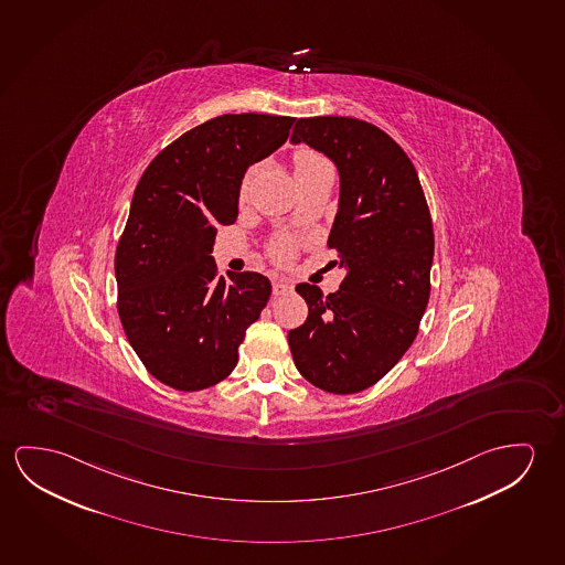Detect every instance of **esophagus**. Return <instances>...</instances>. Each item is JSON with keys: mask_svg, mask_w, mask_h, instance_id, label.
I'll return each instance as SVG.
<instances>
[{"mask_svg": "<svg viewBox=\"0 0 565 565\" xmlns=\"http://www.w3.org/2000/svg\"><path fill=\"white\" fill-rule=\"evenodd\" d=\"M291 289H294V287L289 286L284 279H274V284H271V294L276 297L289 294Z\"/></svg>", "mask_w": 565, "mask_h": 565, "instance_id": "1", "label": "esophagus"}]
</instances>
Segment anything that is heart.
Segmentation results:
<instances>
[{"mask_svg":"<svg viewBox=\"0 0 565 565\" xmlns=\"http://www.w3.org/2000/svg\"><path fill=\"white\" fill-rule=\"evenodd\" d=\"M317 162H322V158L319 154H315L311 150H301V152L296 154V172L297 170H303L307 166L317 164ZM248 180H250V175H246L243 183H241V191H238L241 200H244L246 190H248ZM291 256H294V244L289 243V241H279L271 248V258L278 262V264H287V262L291 260Z\"/></svg>","mask_w":565,"mask_h":565,"instance_id":"b5f03b06","label":"heart"}]
</instances>
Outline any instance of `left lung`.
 Returning <instances> with one entry per match:
<instances>
[{"label": "left lung", "mask_w": 565, "mask_h": 565, "mask_svg": "<svg viewBox=\"0 0 565 565\" xmlns=\"http://www.w3.org/2000/svg\"><path fill=\"white\" fill-rule=\"evenodd\" d=\"M291 142L339 168V211L327 244L347 278L329 296L311 284L296 287L309 315L287 340L307 382L350 395L380 382L417 337L435 256L430 211L405 150L372 122L307 117Z\"/></svg>", "instance_id": "1"}]
</instances>
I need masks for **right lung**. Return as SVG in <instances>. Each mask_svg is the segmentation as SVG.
I'll use <instances>...</instances> for the list:
<instances>
[{
	"label": "right lung",
	"mask_w": 565,
	"mask_h": 565,
	"mask_svg": "<svg viewBox=\"0 0 565 565\" xmlns=\"http://www.w3.org/2000/svg\"><path fill=\"white\" fill-rule=\"evenodd\" d=\"M296 117L221 115L183 132L148 164L115 252L117 311L158 382L200 391L238 362L246 329L268 303L256 271L218 278L211 256L238 215L246 170L278 150Z\"/></svg>",
	"instance_id": "right-lung-1"
}]
</instances>
